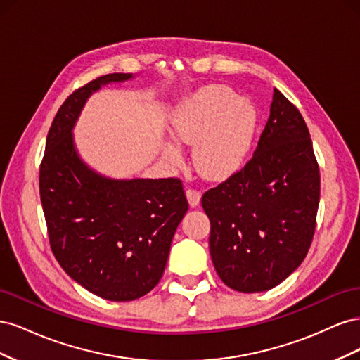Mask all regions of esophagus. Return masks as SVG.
<instances>
[{"label":"esophagus","mask_w":360,"mask_h":360,"mask_svg":"<svg viewBox=\"0 0 360 360\" xmlns=\"http://www.w3.org/2000/svg\"><path fill=\"white\" fill-rule=\"evenodd\" d=\"M186 198L189 201V205L192 207H197L201 201V192L200 191H193V189H188L186 191Z\"/></svg>","instance_id":"obj_1"}]
</instances>
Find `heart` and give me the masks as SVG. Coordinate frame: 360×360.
<instances>
[{
    "label": "heart",
    "mask_w": 360,
    "mask_h": 360,
    "mask_svg": "<svg viewBox=\"0 0 360 360\" xmlns=\"http://www.w3.org/2000/svg\"><path fill=\"white\" fill-rule=\"evenodd\" d=\"M257 130V110L226 85L213 84L186 97L169 120L171 138L193 147V167L207 180H224L245 163ZM162 158L181 162L172 143L162 144Z\"/></svg>",
    "instance_id": "heart-1"
}]
</instances>
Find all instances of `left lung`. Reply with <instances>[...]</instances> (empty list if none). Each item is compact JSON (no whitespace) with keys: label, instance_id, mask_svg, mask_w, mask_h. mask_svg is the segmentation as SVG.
<instances>
[{"label":"left lung","instance_id":"left-lung-1","mask_svg":"<svg viewBox=\"0 0 360 360\" xmlns=\"http://www.w3.org/2000/svg\"><path fill=\"white\" fill-rule=\"evenodd\" d=\"M319 201L320 169L309 130L275 89L252 159L201 198L212 225V261L224 284L259 292L287 279L308 254Z\"/></svg>","mask_w":360,"mask_h":360}]
</instances>
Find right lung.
<instances>
[{
	"instance_id": "add662e5",
	"label": "right lung",
	"mask_w": 360,
	"mask_h": 360,
	"mask_svg": "<svg viewBox=\"0 0 360 360\" xmlns=\"http://www.w3.org/2000/svg\"><path fill=\"white\" fill-rule=\"evenodd\" d=\"M132 73L105 75L70 94L51 124L40 200L52 252L85 290L112 302L143 297L160 281L188 200L179 179H112L86 163L73 129L91 94Z\"/></svg>"
}]
</instances>
